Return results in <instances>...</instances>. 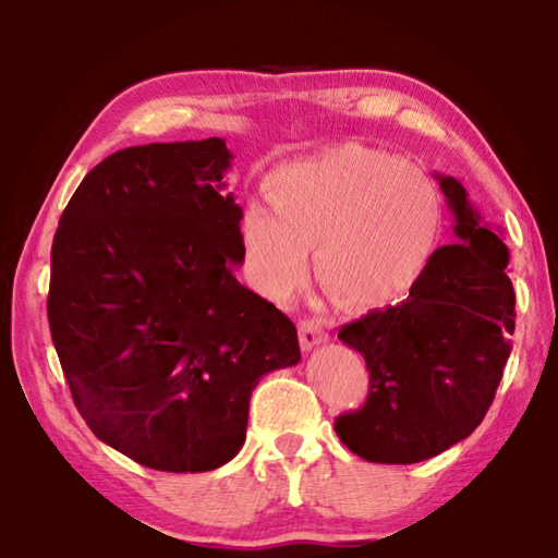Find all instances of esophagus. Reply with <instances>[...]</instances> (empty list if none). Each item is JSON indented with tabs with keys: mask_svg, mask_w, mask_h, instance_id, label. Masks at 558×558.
<instances>
[{
	"mask_svg": "<svg viewBox=\"0 0 558 558\" xmlns=\"http://www.w3.org/2000/svg\"><path fill=\"white\" fill-rule=\"evenodd\" d=\"M326 338H329V333L324 331V326L319 322H314V319L300 322V345H302V351H312V348L324 343Z\"/></svg>",
	"mask_w": 558,
	"mask_h": 558,
	"instance_id": "esophagus-1",
	"label": "esophagus"
}]
</instances>
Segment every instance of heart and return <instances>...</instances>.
I'll list each match as a JSON object with an SVG mask.
<instances>
[{"instance_id": "b5f03b06", "label": "heart", "mask_w": 558, "mask_h": 558, "mask_svg": "<svg viewBox=\"0 0 558 558\" xmlns=\"http://www.w3.org/2000/svg\"><path fill=\"white\" fill-rule=\"evenodd\" d=\"M268 201L272 211L246 207L239 236L251 282L272 300L307 280L312 244L326 290L367 310L407 298L438 251V191L387 151L345 145L282 163Z\"/></svg>"}]
</instances>
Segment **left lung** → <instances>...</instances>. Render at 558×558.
Here are the masks:
<instances>
[{
    "label": "left lung",
    "instance_id": "obj_1",
    "mask_svg": "<svg viewBox=\"0 0 558 558\" xmlns=\"http://www.w3.org/2000/svg\"><path fill=\"white\" fill-rule=\"evenodd\" d=\"M457 244L435 251L397 307L375 310L338 338L365 357L369 397L336 418L348 450L377 464L430 460L469 438L504 377L515 331L510 251L464 185L435 173Z\"/></svg>",
    "mask_w": 558,
    "mask_h": 558
}]
</instances>
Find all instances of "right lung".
I'll use <instances>...</instances> for the list:
<instances>
[{
  "label": "right lung",
  "instance_id": "1",
  "mask_svg": "<svg viewBox=\"0 0 558 558\" xmlns=\"http://www.w3.org/2000/svg\"><path fill=\"white\" fill-rule=\"evenodd\" d=\"M232 159L222 137L120 149L86 173L52 239L48 322L76 409L159 472L227 464L258 379L300 363L294 324L234 278Z\"/></svg>",
  "mask_w": 558,
  "mask_h": 558
}]
</instances>
